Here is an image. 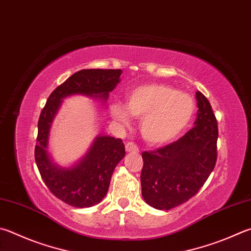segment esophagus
I'll return each instance as SVG.
<instances>
[{
	"instance_id": "34e87169",
	"label": "esophagus",
	"mask_w": 251,
	"mask_h": 251,
	"mask_svg": "<svg viewBox=\"0 0 251 251\" xmlns=\"http://www.w3.org/2000/svg\"><path fill=\"white\" fill-rule=\"evenodd\" d=\"M125 148H126L127 152H135L136 153V152L139 151L137 145L134 144V143H126Z\"/></svg>"
}]
</instances>
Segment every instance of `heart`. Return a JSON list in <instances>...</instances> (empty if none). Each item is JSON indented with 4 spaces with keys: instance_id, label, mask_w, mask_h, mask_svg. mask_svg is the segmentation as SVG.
I'll use <instances>...</instances> for the list:
<instances>
[{
    "instance_id": "heart-1",
    "label": "heart",
    "mask_w": 251,
    "mask_h": 251,
    "mask_svg": "<svg viewBox=\"0 0 251 251\" xmlns=\"http://www.w3.org/2000/svg\"><path fill=\"white\" fill-rule=\"evenodd\" d=\"M194 112L195 102L190 94L161 83L144 84L131 90L126 106L118 102L111 105V115L123 125L129 124V113L143 120L141 134L152 145L176 139L189 126Z\"/></svg>"
}]
</instances>
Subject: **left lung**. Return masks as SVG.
I'll return each mask as SVG.
<instances>
[{
	"instance_id": "left-lung-1",
	"label": "left lung",
	"mask_w": 251,
	"mask_h": 251,
	"mask_svg": "<svg viewBox=\"0 0 251 251\" xmlns=\"http://www.w3.org/2000/svg\"><path fill=\"white\" fill-rule=\"evenodd\" d=\"M194 127L175 143L143 152L141 194L157 209L179 206L199 192L217 159V121L211 104L198 91Z\"/></svg>"
}]
</instances>
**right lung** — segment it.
Masks as SVG:
<instances>
[{
    "instance_id": "right-lung-1",
    "label": "right lung",
    "mask_w": 251,
    "mask_h": 251,
    "mask_svg": "<svg viewBox=\"0 0 251 251\" xmlns=\"http://www.w3.org/2000/svg\"><path fill=\"white\" fill-rule=\"evenodd\" d=\"M121 69H83L69 76L49 95L38 121L36 165L43 180L54 197L71 206L84 208L100 203L110 186L113 171L125 157L122 139L99 135L89 151L72 167L54 163L48 151L49 133L62 100L71 95H85L105 103L108 93L120 83Z\"/></svg>"
}]
</instances>
